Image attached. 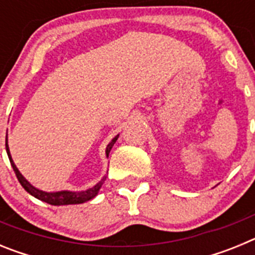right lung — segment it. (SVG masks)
Segmentation results:
<instances>
[{
    "label": "right lung",
    "mask_w": 255,
    "mask_h": 255,
    "mask_svg": "<svg viewBox=\"0 0 255 255\" xmlns=\"http://www.w3.org/2000/svg\"><path fill=\"white\" fill-rule=\"evenodd\" d=\"M117 138H119V135L115 136L114 139L111 140V143L107 145V149H106V154H110L111 152V148L114 147V144L116 143ZM6 150H7V154H8V158H10L11 162V166H12L13 171H15V175H16L17 180L21 184V186L28 191L29 194H31L33 197L38 198V199L43 200L46 203L52 204V206H65V204H80V203H84L87 200H91L92 198H94L97 195V193L100 191L101 186L102 184L105 182L106 177H103L96 186L91 188L89 190H85V191H80V193H71V191H57V193H46V191H42V190H38L35 189L34 186H31L28 181H26L24 177H22L21 173L19 172V170L16 168L15 163H13L12 158H11L10 155V150H8V145H7V136H6Z\"/></svg>",
    "instance_id": "obj_1"
}]
</instances>
